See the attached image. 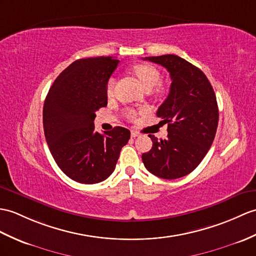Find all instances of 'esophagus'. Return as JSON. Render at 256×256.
I'll return each instance as SVG.
<instances>
[{
    "label": "esophagus",
    "mask_w": 256,
    "mask_h": 256,
    "mask_svg": "<svg viewBox=\"0 0 256 256\" xmlns=\"http://www.w3.org/2000/svg\"><path fill=\"white\" fill-rule=\"evenodd\" d=\"M130 136H132V138H138V136H140V133L138 130H130Z\"/></svg>",
    "instance_id": "esophagus-1"
}]
</instances>
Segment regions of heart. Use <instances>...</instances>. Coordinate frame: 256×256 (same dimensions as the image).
<instances>
[{"instance_id": "heart-1", "label": "heart", "mask_w": 256, "mask_h": 256, "mask_svg": "<svg viewBox=\"0 0 256 256\" xmlns=\"http://www.w3.org/2000/svg\"><path fill=\"white\" fill-rule=\"evenodd\" d=\"M132 70L136 75V77L140 80V82H142V85L146 89H150L154 86H156L160 80L159 70L150 64L138 63L133 65ZM114 80L110 78L108 84H106V94L110 97L114 94ZM126 116L128 118H133L135 116V112L128 111Z\"/></svg>"}]
</instances>
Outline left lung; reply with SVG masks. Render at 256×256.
<instances>
[{
	"instance_id": "obj_1",
	"label": "left lung",
	"mask_w": 256,
	"mask_h": 256,
	"mask_svg": "<svg viewBox=\"0 0 256 256\" xmlns=\"http://www.w3.org/2000/svg\"><path fill=\"white\" fill-rule=\"evenodd\" d=\"M167 68L171 77L167 99L157 116L168 124V138L148 135L152 147L142 155L146 169L162 179H179L198 167L215 138L218 126L216 94L206 75L184 58L166 54L145 58Z\"/></svg>"
}]
</instances>
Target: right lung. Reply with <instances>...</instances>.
<instances>
[{
	"mask_svg": "<svg viewBox=\"0 0 256 256\" xmlns=\"http://www.w3.org/2000/svg\"><path fill=\"white\" fill-rule=\"evenodd\" d=\"M118 60L112 56L80 58L56 77L44 106V130L52 157L70 179L99 183L110 176L130 132L116 126L94 130L96 112L108 104L106 84Z\"/></svg>",
	"mask_w": 256,
	"mask_h": 256,
	"instance_id": "obj_1",
	"label": "right lung"
}]
</instances>
